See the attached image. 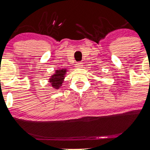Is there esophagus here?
Instances as JSON below:
<instances>
[{"label": "esophagus", "mask_w": 150, "mask_h": 150, "mask_svg": "<svg viewBox=\"0 0 150 150\" xmlns=\"http://www.w3.org/2000/svg\"><path fill=\"white\" fill-rule=\"evenodd\" d=\"M76 68H82L83 67V64L81 62H78V63L76 64Z\"/></svg>", "instance_id": "34e87169"}]
</instances>
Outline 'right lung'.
Returning a JSON list of instances; mask_svg holds the SVG:
<instances>
[{"label":"right lung","mask_w":150,"mask_h":150,"mask_svg":"<svg viewBox=\"0 0 150 150\" xmlns=\"http://www.w3.org/2000/svg\"><path fill=\"white\" fill-rule=\"evenodd\" d=\"M67 69H60L55 70V73L50 76L49 79V86H51L54 89L58 90L62 86V83L64 82V79L65 78Z\"/></svg>","instance_id":"right-lung-1"}]
</instances>
